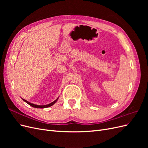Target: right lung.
<instances>
[{"label": "right lung", "mask_w": 148, "mask_h": 148, "mask_svg": "<svg viewBox=\"0 0 148 148\" xmlns=\"http://www.w3.org/2000/svg\"><path fill=\"white\" fill-rule=\"evenodd\" d=\"M58 99H59V97L57 98V99H56L54 101H53L52 102H51V103H50V104H47V105H42V106H40V105H36V104H33V103H31V102H28V101H27L26 100H25V99H23L25 102H26V103H27V104H28L29 106H32L33 107H35V108H47V107H51V106H53V104H55V103L57 101V100H58Z\"/></svg>", "instance_id": "1"}]
</instances>
